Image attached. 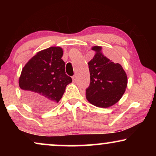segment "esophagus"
Returning a JSON list of instances; mask_svg holds the SVG:
<instances>
[{
	"mask_svg": "<svg viewBox=\"0 0 156 156\" xmlns=\"http://www.w3.org/2000/svg\"><path fill=\"white\" fill-rule=\"evenodd\" d=\"M72 80H73V81L74 82H75L76 81V75H74V76H72Z\"/></svg>",
	"mask_w": 156,
	"mask_h": 156,
	"instance_id": "esophagus-1",
	"label": "esophagus"
}]
</instances>
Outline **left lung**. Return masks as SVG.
Returning <instances> with one entry per match:
<instances>
[{
    "instance_id": "8db88e82",
    "label": "left lung",
    "mask_w": 156,
    "mask_h": 156,
    "mask_svg": "<svg viewBox=\"0 0 156 156\" xmlns=\"http://www.w3.org/2000/svg\"><path fill=\"white\" fill-rule=\"evenodd\" d=\"M101 49L100 46L91 48L96 54L88 62L90 84L86 89V98L93 105L107 108L121 99L128 80L122 66L104 56Z\"/></svg>"
}]
</instances>
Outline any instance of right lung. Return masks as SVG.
<instances>
[{
	"label": "right lung",
	"mask_w": 156,
	"mask_h": 156,
	"mask_svg": "<svg viewBox=\"0 0 156 156\" xmlns=\"http://www.w3.org/2000/svg\"><path fill=\"white\" fill-rule=\"evenodd\" d=\"M62 49L51 47L38 52L26 63L19 78V86L26 101L40 109L58 103L72 78L65 73Z\"/></svg>",
	"instance_id": "obj_1"
}]
</instances>
